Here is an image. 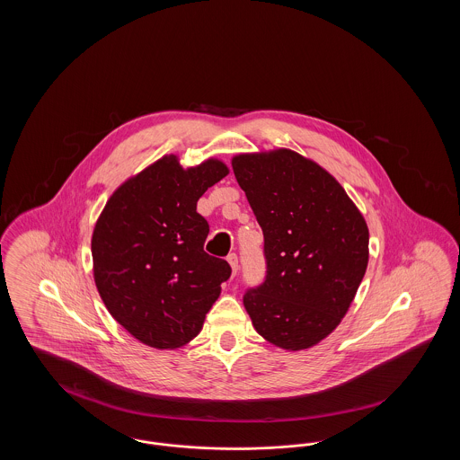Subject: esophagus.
Wrapping results in <instances>:
<instances>
[{
    "label": "esophagus",
    "mask_w": 460,
    "mask_h": 460,
    "mask_svg": "<svg viewBox=\"0 0 460 460\" xmlns=\"http://www.w3.org/2000/svg\"><path fill=\"white\" fill-rule=\"evenodd\" d=\"M227 262L231 265L233 276H236V272H238V257H236V253H231V255L227 257Z\"/></svg>",
    "instance_id": "1"
}]
</instances>
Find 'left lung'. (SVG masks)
I'll return each mask as SVG.
<instances>
[{"mask_svg": "<svg viewBox=\"0 0 460 460\" xmlns=\"http://www.w3.org/2000/svg\"><path fill=\"white\" fill-rule=\"evenodd\" d=\"M261 224L267 276L246 291L253 328L288 351L310 349L349 312L369 262V229L343 186L288 148L233 156Z\"/></svg>", "mask_w": 460, "mask_h": 460, "instance_id": "left-lung-1", "label": "left lung"}]
</instances>
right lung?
I'll list each match as a JSON object with an SVG mask.
<instances>
[{
	"instance_id": "1",
	"label": "right lung",
	"mask_w": 460,
	"mask_h": 460,
	"mask_svg": "<svg viewBox=\"0 0 460 460\" xmlns=\"http://www.w3.org/2000/svg\"><path fill=\"white\" fill-rule=\"evenodd\" d=\"M229 174L219 158L184 169L164 155L109 198L91 238L93 276L110 315L137 341L172 350L190 343L219 298L231 267L203 252L199 197Z\"/></svg>"
}]
</instances>
